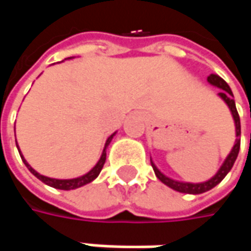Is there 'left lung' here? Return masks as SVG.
Returning <instances> with one entry per match:
<instances>
[{"label":"left lung","mask_w":251,"mask_h":251,"mask_svg":"<svg viewBox=\"0 0 251 251\" xmlns=\"http://www.w3.org/2000/svg\"><path fill=\"white\" fill-rule=\"evenodd\" d=\"M207 81L211 85H214V86H218V88H221L222 92L219 93V96L224 99V100L226 101V104L229 106V109L232 111V114H233V119H235V124H236V144H235V147H233V150L230 151V153L227 155L226 160L224 162V165L221 166V169L218 170V173L214 176V177L211 178V180H208V181H204V183H198V184H193V183H180V181H175V180H172V178L166 177L165 175H162L159 170L156 169V166L151 162V165H152V168H153V172H155V175H156V177L159 178L162 183H165L166 186H169L170 188H173V190H176V191H180V193H187V194H201V193H205L208 190H211V188H214L217 184H219L225 176L227 175V172L232 169L233 166V163H235V160H236L237 155H239V150H240V140H239V137H240V117H239V113L236 110V104H235V100H233V93L230 91V88H229V85H227L221 76H218V75H214V74H211L207 78Z\"/></svg>","instance_id":"obj_1"}]
</instances>
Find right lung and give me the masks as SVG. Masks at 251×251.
<instances>
[{
    "label": "right lung",
    "mask_w": 251,
    "mask_h": 251,
    "mask_svg": "<svg viewBox=\"0 0 251 251\" xmlns=\"http://www.w3.org/2000/svg\"><path fill=\"white\" fill-rule=\"evenodd\" d=\"M114 135V134H113ZM113 135L109 137V140L106 142V147L109 145V142L113 138ZM106 147H104V150H103V153H101L100 159L99 162L96 163V166L92 169L89 173H86V175H83L81 177H76V178H70V180H58V178H50V177H46V176H42V175H39L36 170L30 168V165L24 159V156H21L22 160L25 162V165L27 166V169L30 170V173H33L36 177L39 178V180H42L43 183H46L47 186H50V187L54 188H60V190H74V188H78L81 187V186H85V184H88V183H91L92 180H95V178L99 176V173H100L101 168H103V165H104V162H106Z\"/></svg>",
    "instance_id": "1"
}]
</instances>
